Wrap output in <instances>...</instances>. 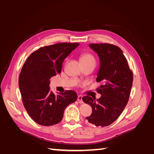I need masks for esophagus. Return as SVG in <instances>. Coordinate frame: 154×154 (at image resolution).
Listing matches in <instances>:
<instances>
[{
  "mask_svg": "<svg viewBox=\"0 0 154 154\" xmlns=\"http://www.w3.org/2000/svg\"><path fill=\"white\" fill-rule=\"evenodd\" d=\"M77 101L79 103H83V97L81 95H79L77 97Z\"/></svg>",
  "mask_w": 154,
  "mask_h": 154,
  "instance_id": "34e87169",
  "label": "esophagus"
}]
</instances>
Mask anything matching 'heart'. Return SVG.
Segmentation results:
<instances>
[{
	"label": "heart",
	"mask_w": 154,
	"mask_h": 154,
	"mask_svg": "<svg viewBox=\"0 0 154 154\" xmlns=\"http://www.w3.org/2000/svg\"><path fill=\"white\" fill-rule=\"evenodd\" d=\"M80 61L81 63L83 62H89V61H94V58L92 55L90 54H83L81 55L80 57Z\"/></svg>",
	"instance_id": "obj_1"
}]
</instances>
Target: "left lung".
Here are the masks:
<instances>
[{"label": "left lung", "instance_id": "left-lung-1", "mask_svg": "<svg viewBox=\"0 0 154 154\" xmlns=\"http://www.w3.org/2000/svg\"><path fill=\"white\" fill-rule=\"evenodd\" d=\"M89 47L99 56L97 82L102 85L97 91L101 95L99 99L83 97V102L92 107V114L86 119L96 126L104 127L114 122L125 108L132 86L133 74L119 47L109 44H90Z\"/></svg>", "mask_w": 154, "mask_h": 154}]
</instances>
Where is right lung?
I'll list each match as a JSON object with an SVG mask.
<instances>
[{"label": "right lung", "instance_id": "1", "mask_svg": "<svg viewBox=\"0 0 154 154\" xmlns=\"http://www.w3.org/2000/svg\"><path fill=\"white\" fill-rule=\"evenodd\" d=\"M79 45L60 43L40 48L23 65L18 79L23 104L29 116L40 125L60 122L65 108L77 99L73 91L55 94L50 90V79L61 73L64 60Z\"/></svg>", "mask_w": 154, "mask_h": 154}]
</instances>
